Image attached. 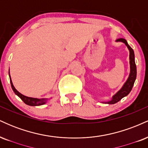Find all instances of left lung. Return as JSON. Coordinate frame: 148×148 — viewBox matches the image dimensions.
<instances>
[{
  "label": "left lung",
  "mask_w": 148,
  "mask_h": 148,
  "mask_svg": "<svg viewBox=\"0 0 148 148\" xmlns=\"http://www.w3.org/2000/svg\"><path fill=\"white\" fill-rule=\"evenodd\" d=\"M115 42H123L129 49L130 51V72L129 75L128 79L125 81V84H123V87L120 88L116 93L113 95L111 99L108 101H102V103H108V104H114V103L118 102L120 99H123V97H126L130 94L133 88L135 80L136 79V65L135 63V56H134V50L131 48V47L128 45L127 40L123 38H120L115 40Z\"/></svg>",
  "instance_id": "obj_1"
}]
</instances>
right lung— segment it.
I'll list each match as a JSON object with an SVG mask.
<instances>
[{"label": "right lung", "mask_w": 148, "mask_h": 148, "mask_svg": "<svg viewBox=\"0 0 148 148\" xmlns=\"http://www.w3.org/2000/svg\"><path fill=\"white\" fill-rule=\"evenodd\" d=\"M9 76H10V84H11L12 88L13 91L15 94L17 95L18 97L21 99L22 101L24 102L25 104L29 105V106H41V105L45 104L47 102V101L49 100L48 98H42V99H38V98H34V97H27L22 95L21 93H20L18 90H16V88H14V85L12 84V81L11 77H10V70H9Z\"/></svg>", "instance_id": "add662e5"}]
</instances>
